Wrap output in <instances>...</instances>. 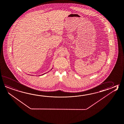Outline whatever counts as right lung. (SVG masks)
<instances>
[{
	"label": "right lung",
	"instance_id": "obj_1",
	"mask_svg": "<svg viewBox=\"0 0 124 124\" xmlns=\"http://www.w3.org/2000/svg\"><path fill=\"white\" fill-rule=\"evenodd\" d=\"M52 69H51V70H52ZM46 74V73L43 74H42V75H40V76H42H42H43V75H44V74Z\"/></svg>",
	"mask_w": 124,
	"mask_h": 124
}]
</instances>
